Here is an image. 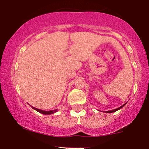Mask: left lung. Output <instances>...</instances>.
I'll return each mask as SVG.
<instances>
[{
	"mask_svg": "<svg viewBox=\"0 0 149 149\" xmlns=\"http://www.w3.org/2000/svg\"><path fill=\"white\" fill-rule=\"evenodd\" d=\"M126 104V103L125 104H123V106H121L120 107H119V108H117V109H113V110H111V111H105L106 113H113V112H116V111H118V110H119V109H122L123 107H124L125 105Z\"/></svg>",
	"mask_w": 149,
	"mask_h": 149,
	"instance_id": "left-lung-1",
	"label": "left lung"
}]
</instances>
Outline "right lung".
Returning a JSON list of instances; mask_svg holds the SVG:
<instances>
[{"label": "right lung", "mask_w": 149, "mask_h": 149, "mask_svg": "<svg viewBox=\"0 0 149 149\" xmlns=\"http://www.w3.org/2000/svg\"><path fill=\"white\" fill-rule=\"evenodd\" d=\"M31 107L32 109H34V110L37 111L38 112L42 114H44V115H49V114H53L54 113L57 112V109H54V110H52V111H43V110H41V109H37V108L32 107V106H31Z\"/></svg>", "instance_id": "1"}]
</instances>
